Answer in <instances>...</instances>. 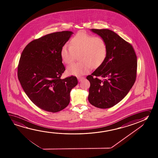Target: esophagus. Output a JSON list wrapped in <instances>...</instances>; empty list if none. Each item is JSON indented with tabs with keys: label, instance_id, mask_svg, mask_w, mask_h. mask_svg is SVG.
Wrapping results in <instances>:
<instances>
[{
	"label": "esophagus",
	"instance_id": "obj_1",
	"mask_svg": "<svg viewBox=\"0 0 158 158\" xmlns=\"http://www.w3.org/2000/svg\"><path fill=\"white\" fill-rule=\"evenodd\" d=\"M78 81H79V82H80V81H81V80H83V79H84V78H83V77H78Z\"/></svg>",
	"mask_w": 158,
	"mask_h": 158
}]
</instances>
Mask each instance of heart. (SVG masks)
Instances as JSON below:
<instances>
[{
	"instance_id": "obj_1",
	"label": "heart",
	"mask_w": 158,
	"mask_h": 158,
	"mask_svg": "<svg viewBox=\"0 0 158 158\" xmlns=\"http://www.w3.org/2000/svg\"><path fill=\"white\" fill-rule=\"evenodd\" d=\"M107 45L101 37L94 36L84 31L78 32L70 40V46L63 45L60 50V57L65 64H70L79 55V62L69 65L67 72L69 75L80 77L88 74L91 67H100L107 56Z\"/></svg>"
}]
</instances>
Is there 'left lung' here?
I'll list each match as a JSON object with an SVG mask.
<instances>
[{"instance_id": "obj_1", "label": "left lung", "mask_w": 158, "mask_h": 158, "mask_svg": "<svg viewBox=\"0 0 158 158\" xmlns=\"http://www.w3.org/2000/svg\"><path fill=\"white\" fill-rule=\"evenodd\" d=\"M107 45L106 60L91 75L88 100L92 105L108 109L124 98L134 85L137 56L132 45L109 29H91Z\"/></svg>"}]
</instances>
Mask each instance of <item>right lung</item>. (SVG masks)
<instances>
[{"instance_id":"add662e5","label":"right lung","mask_w":158,"mask_h":158,"mask_svg":"<svg viewBox=\"0 0 158 158\" xmlns=\"http://www.w3.org/2000/svg\"><path fill=\"white\" fill-rule=\"evenodd\" d=\"M73 34L64 31L48 34L30 42L21 53L19 80L31 101L46 111L54 113L65 108L70 91L78 84L74 76L60 78L65 69L60 50Z\"/></svg>"}]
</instances>
